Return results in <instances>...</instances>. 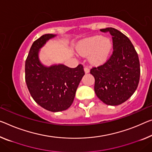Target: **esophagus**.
<instances>
[{
    "mask_svg": "<svg viewBox=\"0 0 152 152\" xmlns=\"http://www.w3.org/2000/svg\"><path fill=\"white\" fill-rule=\"evenodd\" d=\"M84 71H85L86 73H88L90 72V69L88 67H84Z\"/></svg>",
    "mask_w": 152,
    "mask_h": 152,
    "instance_id": "1",
    "label": "esophagus"
}]
</instances>
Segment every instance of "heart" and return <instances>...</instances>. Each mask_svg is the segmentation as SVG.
<instances>
[{"label":"heart","mask_w":152,"mask_h":152,"mask_svg":"<svg viewBox=\"0 0 152 152\" xmlns=\"http://www.w3.org/2000/svg\"><path fill=\"white\" fill-rule=\"evenodd\" d=\"M111 48V43L107 38L94 36L81 41L77 46V51L83 56H89L91 63L100 64L108 58Z\"/></svg>","instance_id":"obj_1"}]
</instances>
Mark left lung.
Returning <instances> with one entry per match:
<instances>
[{
	"mask_svg": "<svg viewBox=\"0 0 152 152\" xmlns=\"http://www.w3.org/2000/svg\"><path fill=\"white\" fill-rule=\"evenodd\" d=\"M100 31L111 34L113 51L104 64L90 70L95 79L94 91L104 103L119 105L126 101L138 86L139 56L131 41L122 32L113 28Z\"/></svg>",
	"mask_w": 152,
	"mask_h": 152,
	"instance_id": "8db88e82",
	"label": "left lung"
}]
</instances>
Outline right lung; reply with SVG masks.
<instances>
[{"mask_svg": "<svg viewBox=\"0 0 152 152\" xmlns=\"http://www.w3.org/2000/svg\"><path fill=\"white\" fill-rule=\"evenodd\" d=\"M56 34H45L32 43L25 63V79L32 99L52 112L64 111L73 103L76 90L85 75L82 64L69 68L64 64L45 66L39 58V50Z\"/></svg>", "mask_w": 152, "mask_h": 152, "instance_id": "add662e5", "label": "right lung"}]
</instances>
